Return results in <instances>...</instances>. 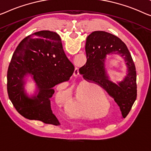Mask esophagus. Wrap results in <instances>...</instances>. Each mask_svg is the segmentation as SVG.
<instances>
[{"label":"esophagus","instance_id":"1","mask_svg":"<svg viewBox=\"0 0 151 151\" xmlns=\"http://www.w3.org/2000/svg\"><path fill=\"white\" fill-rule=\"evenodd\" d=\"M78 75H79V71H78V68H76L75 70V72H74V76L76 77V76H78Z\"/></svg>","mask_w":151,"mask_h":151}]
</instances>
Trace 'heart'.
<instances>
[{"mask_svg": "<svg viewBox=\"0 0 151 151\" xmlns=\"http://www.w3.org/2000/svg\"><path fill=\"white\" fill-rule=\"evenodd\" d=\"M98 93L101 96H105L104 92L100 87H97ZM91 86L88 84L82 85L76 88L74 96H72L70 103L68 108V112L72 116L78 118H90L92 115L89 111V106L91 102ZM106 99V97H104ZM56 100L62 106H66L69 102L68 93L63 89H59L56 95ZM92 110L99 112L106 111L107 109L106 103L100 100L97 104L92 106ZM110 106L109 108V111Z\"/></svg>", "mask_w": 151, "mask_h": 151, "instance_id": "1", "label": "heart"}]
</instances>
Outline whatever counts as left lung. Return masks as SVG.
I'll return each instance as SVG.
<instances>
[{
    "label": "left lung",
    "instance_id": "1",
    "mask_svg": "<svg viewBox=\"0 0 151 151\" xmlns=\"http://www.w3.org/2000/svg\"><path fill=\"white\" fill-rule=\"evenodd\" d=\"M87 62L79 68V73L85 80L93 82L105 89L120 108L123 118L131 110L137 97L136 66L126 45L119 38L104 31H95L87 37L85 44ZM118 54L126 62L128 75L124 80L112 83L105 71L106 55Z\"/></svg>",
    "mask_w": 151,
    "mask_h": 151
}]
</instances>
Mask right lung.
<instances>
[{"mask_svg": "<svg viewBox=\"0 0 151 151\" xmlns=\"http://www.w3.org/2000/svg\"><path fill=\"white\" fill-rule=\"evenodd\" d=\"M75 71L63 50L60 36L42 30L22 40L13 54L7 71V92L19 113L47 124L58 121L51 109L53 87L69 81ZM30 73L39 89L31 99L24 92V76Z\"/></svg>", "mask_w": 151, "mask_h": 151, "instance_id": "1", "label": "right lung"}]
</instances>
